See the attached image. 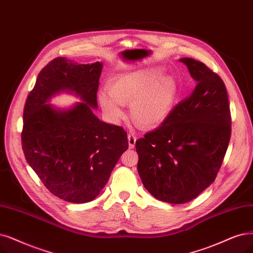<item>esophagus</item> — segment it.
<instances>
[{
    "instance_id": "34e87169",
    "label": "esophagus",
    "mask_w": 253,
    "mask_h": 253,
    "mask_svg": "<svg viewBox=\"0 0 253 253\" xmlns=\"http://www.w3.org/2000/svg\"><path fill=\"white\" fill-rule=\"evenodd\" d=\"M135 142H136V136L133 133H129L128 134V145H129L130 149L134 148Z\"/></svg>"
}]
</instances>
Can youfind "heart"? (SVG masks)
Segmentation results:
<instances>
[{"label":"heart","instance_id":"1","mask_svg":"<svg viewBox=\"0 0 253 253\" xmlns=\"http://www.w3.org/2000/svg\"><path fill=\"white\" fill-rule=\"evenodd\" d=\"M158 70L132 72L116 77L108 92L101 91L98 100L112 124L125 118L123 105L130 104V114L139 125L151 128L168 118L178 95V83L172 76L161 77Z\"/></svg>","mask_w":253,"mask_h":253}]
</instances>
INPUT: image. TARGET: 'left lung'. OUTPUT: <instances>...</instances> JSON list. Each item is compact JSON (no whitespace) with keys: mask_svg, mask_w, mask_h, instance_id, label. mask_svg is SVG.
I'll return each mask as SVG.
<instances>
[{"mask_svg":"<svg viewBox=\"0 0 253 253\" xmlns=\"http://www.w3.org/2000/svg\"><path fill=\"white\" fill-rule=\"evenodd\" d=\"M196 86L153 131L135 143L137 171L156 199L186 203L214 181L229 144L231 116L227 90L203 62L181 58Z\"/></svg>","mask_w":253,"mask_h":253,"instance_id":"left-lung-1","label":"left lung"}]
</instances>
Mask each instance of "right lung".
<instances>
[{"instance_id": "add662e5", "label": "right lung", "mask_w": 253, "mask_h": 253, "mask_svg": "<svg viewBox=\"0 0 253 253\" xmlns=\"http://www.w3.org/2000/svg\"><path fill=\"white\" fill-rule=\"evenodd\" d=\"M101 62L78 64L64 57L41 71L24 108L22 148L27 163L58 198L72 203L95 199L128 149L123 127L100 121L97 91ZM62 90L83 100L68 111L46 102Z\"/></svg>"}]
</instances>
